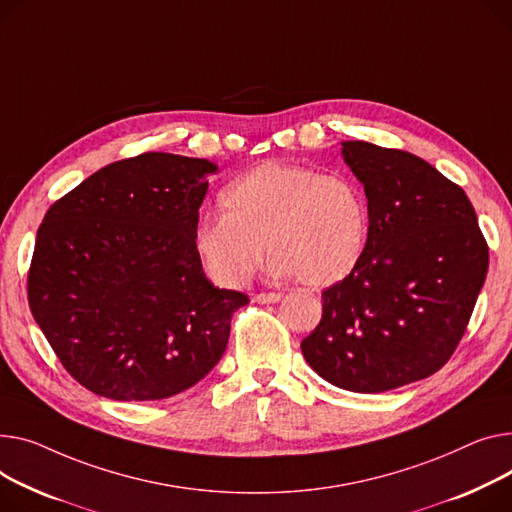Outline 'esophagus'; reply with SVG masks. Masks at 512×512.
Instances as JSON below:
<instances>
[{"label":"esophagus","instance_id":"1","mask_svg":"<svg viewBox=\"0 0 512 512\" xmlns=\"http://www.w3.org/2000/svg\"><path fill=\"white\" fill-rule=\"evenodd\" d=\"M282 298H284L282 292H261L253 296V300L259 304H274V302H280Z\"/></svg>","mask_w":512,"mask_h":512}]
</instances>
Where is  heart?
I'll return each mask as SVG.
<instances>
[{
	"label": "heart",
	"instance_id": "obj_1",
	"mask_svg": "<svg viewBox=\"0 0 512 512\" xmlns=\"http://www.w3.org/2000/svg\"><path fill=\"white\" fill-rule=\"evenodd\" d=\"M224 214L201 216L193 249L222 286L245 284L263 259L280 276L325 288L360 265L370 236L364 191L344 175L302 164L263 162L220 195Z\"/></svg>",
	"mask_w": 512,
	"mask_h": 512
}]
</instances>
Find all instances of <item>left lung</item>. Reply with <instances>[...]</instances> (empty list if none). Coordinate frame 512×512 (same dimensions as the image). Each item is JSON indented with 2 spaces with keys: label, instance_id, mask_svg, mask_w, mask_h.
Segmentation results:
<instances>
[{
  "label": "left lung",
  "instance_id": "obj_1",
  "mask_svg": "<svg viewBox=\"0 0 512 512\" xmlns=\"http://www.w3.org/2000/svg\"><path fill=\"white\" fill-rule=\"evenodd\" d=\"M342 156L368 199V247L323 292V317L300 348L331 385L383 393L453 356L488 274V245L465 191L420 156L368 142H342Z\"/></svg>",
  "mask_w": 512,
  "mask_h": 512
}]
</instances>
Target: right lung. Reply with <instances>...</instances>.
I'll list each match as a JSON object with an SVG mask.
<instances>
[{"label":"right lung","instance_id":"right-lung-1","mask_svg":"<svg viewBox=\"0 0 512 512\" xmlns=\"http://www.w3.org/2000/svg\"><path fill=\"white\" fill-rule=\"evenodd\" d=\"M218 166L146 152L57 199L37 232L28 304L63 368L117 401L173 397L222 358L249 296L216 288L193 228Z\"/></svg>","mask_w":512,"mask_h":512}]
</instances>
